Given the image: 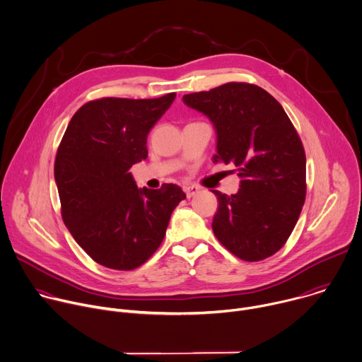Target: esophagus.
I'll return each mask as SVG.
<instances>
[{"mask_svg":"<svg viewBox=\"0 0 362 362\" xmlns=\"http://www.w3.org/2000/svg\"><path fill=\"white\" fill-rule=\"evenodd\" d=\"M198 191H199V187H197V185H189V187H185V188H184V192H185V195H187L188 198H191V197H194L195 194H198Z\"/></svg>","mask_w":362,"mask_h":362,"instance_id":"obj_1","label":"esophagus"}]
</instances>
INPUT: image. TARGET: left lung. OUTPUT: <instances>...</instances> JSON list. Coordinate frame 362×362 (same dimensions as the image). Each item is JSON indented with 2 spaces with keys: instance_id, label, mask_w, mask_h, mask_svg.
Listing matches in <instances>:
<instances>
[{
  "instance_id": "obj_1",
  "label": "left lung",
  "mask_w": 362,
  "mask_h": 362,
  "mask_svg": "<svg viewBox=\"0 0 362 362\" xmlns=\"http://www.w3.org/2000/svg\"><path fill=\"white\" fill-rule=\"evenodd\" d=\"M216 131L215 163L237 167V194L212 189L218 209L212 231L235 257L255 262L290 238L307 195L305 151L281 104L248 83H227L182 97Z\"/></svg>"
}]
</instances>
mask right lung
<instances>
[{
	"instance_id": "obj_1",
	"label": "right lung",
	"mask_w": 362,
	"mask_h": 362,
	"mask_svg": "<svg viewBox=\"0 0 362 362\" xmlns=\"http://www.w3.org/2000/svg\"><path fill=\"white\" fill-rule=\"evenodd\" d=\"M175 93L151 100L105 97L71 118L55 156L61 216L98 264L131 271L161 245L185 194L175 184L138 188L129 168L148 157L147 136Z\"/></svg>"
}]
</instances>
